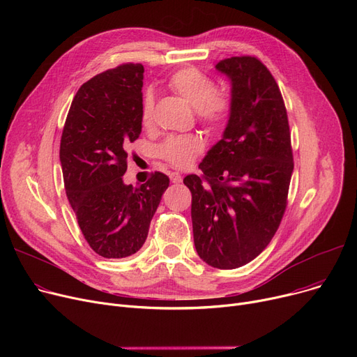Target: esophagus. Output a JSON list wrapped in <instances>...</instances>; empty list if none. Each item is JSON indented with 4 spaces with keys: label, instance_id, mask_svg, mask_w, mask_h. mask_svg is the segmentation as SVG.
<instances>
[{
    "label": "esophagus",
    "instance_id": "esophagus-1",
    "mask_svg": "<svg viewBox=\"0 0 357 357\" xmlns=\"http://www.w3.org/2000/svg\"><path fill=\"white\" fill-rule=\"evenodd\" d=\"M169 176H171V181H172L174 183H181V182H182V175L178 174V172H172Z\"/></svg>",
    "mask_w": 357,
    "mask_h": 357
}]
</instances>
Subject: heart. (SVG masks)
<instances>
[{"mask_svg": "<svg viewBox=\"0 0 357 357\" xmlns=\"http://www.w3.org/2000/svg\"><path fill=\"white\" fill-rule=\"evenodd\" d=\"M167 86L176 96L195 108L201 124L210 130L226 127L231 117L233 98L229 91L217 89L215 81L197 68H183L176 70L167 79ZM155 98L146 92L142 101L140 120L143 127L153 126ZM204 150V142L195 135H175L166 137L158 147V155L171 166L183 169L190 166Z\"/></svg>", "mask_w": 357, "mask_h": 357, "instance_id": "1", "label": "heart"}]
</instances>
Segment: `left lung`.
I'll return each instance as SVG.
<instances>
[{
    "label": "left lung",
    "instance_id": "obj_1",
    "mask_svg": "<svg viewBox=\"0 0 357 357\" xmlns=\"http://www.w3.org/2000/svg\"><path fill=\"white\" fill-rule=\"evenodd\" d=\"M215 69L231 81V117L199 163L202 175L183 183L192 194L198 256L236 269L265 250L282 221L294 156L285 102L269 69L255 56L222 59Z\"/></svg>",
    "mask_w": 357,
    "mask_h": 357
}]
</instances>
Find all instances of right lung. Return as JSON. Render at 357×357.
Wrapping results in <instances>:
<instances>
[{"instance_id": "right-lung-1", "label": "right lung", "mask_w": 357, "mask_h": 357, "mask_svg": "<svg viewBox=\"0 0 357 357\" xmlns=\"http://www.w3.org/2000/svg\"><path fill=\"white\" fill-rule=\"evenodd\" d=\"M143 72L123 63L85 82L75 96L61 139L66 197L91 249L107 259L135 255L146 241L169 178L155 172L126 185L128 143L142 133Z\"/></svg>"}]
</instances>
